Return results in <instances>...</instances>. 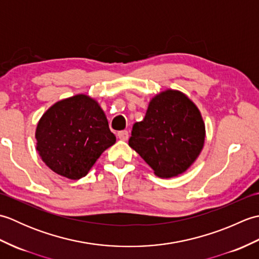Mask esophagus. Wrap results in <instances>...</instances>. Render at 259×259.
I'll list each match as a JSON object with an SVG mask.
<instances>
[{"label":"esophagus","mask_w":259,"mask_h":259,"mask_svg":"<svg viewBox=\"0 0 259 259\" xmlns=\"http://www.w3.org/2000/svg\"><path fill=\"white\" fill-rule=\"evenodd\" d=\"M118 138H119L120 140H122V141L128 140V138H129V133H128V131H126V130L119 131V133H118Z\"/></svg>","instance_id":"34e87169"}]
</instances>
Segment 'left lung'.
Masks as SVG:
<instances>
[{"mask_svg": "<svg viewBox=\"0 0 259 259\" xmlns=\"http://www.w3.org/2000/svg\"><path fill=\"white\" fill-rule=\"evenodd\" d=\"M205 142V124L188 97L167 90L152 99L141 122L134 124L129 146L139 153L158 177L185 172L199 156Z\"/></svg>", "mask_w": 259, "mask_h": 259, "instance_id": "1", "label": "left lung"}]
</instances>
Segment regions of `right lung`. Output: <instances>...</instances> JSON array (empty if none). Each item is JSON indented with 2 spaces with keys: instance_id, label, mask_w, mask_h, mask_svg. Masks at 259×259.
<instances>
[{
  "instance_id": "right-lung-1",
  "label": "right lung",
  "mask_w": 259,
  "mask_h": 259,
  "mask_svg": "<svg viewBox=\"0 0 259 259\" xmlns=\"http://www.w3.org/2000/svg\"><path fill=\"white\" fill-rule=\"evenodd\" d=\"M35 138L43 162L72 180L84 177L115 142L102 109L84 95L54 103L38 121Z\"/></svg>"
}]
</instances>
